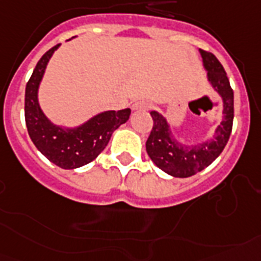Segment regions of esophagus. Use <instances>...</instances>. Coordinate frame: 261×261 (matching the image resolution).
<instances>
[{"mask_svg":"<svg viewBox=\"0 0 261 261\" xmlns=\"http://www.w3.org/2000/svg\"><path fill=\"white\" fill-rule=\"evenodd\" d=\"M133 111H148L149 109V104L145 101H136L132 105Z\"/></svg>","mask_w":261,"mask_h":261,"instance_id":"1","label":"esophagus"}]
</instances>
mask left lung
<instances>
[{"mask_svg": "<svg viewBox=\"0 0 261 261\" xmlns=\"http://www.w3.org/2000/svg\"><path fill=\"white\" fill-rule=\"evenodd\" d=\"M199 51L203 58L206 80L223 101V120L211 137H206L201 143L188 145L176 139V136L172 133L171 124L164 115L157 111L150 112L153 118V128L146 140V152L156 167L173 177H189L212 164L223 152L231 136L233 122V90L229 85V80L223 65L212 53L201 49H199Z\"/></svg>", "mask_w": 261, "mask_h": 261, "instance_id": "1", "label": "left lung"}]
</instances>
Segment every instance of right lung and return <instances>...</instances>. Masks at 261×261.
<instances>
[{"label":"right lung","mask_w":261,"mask_h":261,"mask_svg":"<svg viewBox=\"0 0 261 261\" xmlns=\"http://www.w3.org/2000/svg\"><path fill=\"white\" fill-rule=\"evenodd\" d=\"M60 48L49 49L34 68L25 89V121L28 133L41 153L62 169H76L93 161L105 149L112 133L130 116V109L104 111L92 116L77 126L57 125L41 109L38 89L53 53Z\"/></svg>","instance_id":"1"}]
</instances>
